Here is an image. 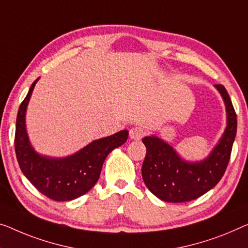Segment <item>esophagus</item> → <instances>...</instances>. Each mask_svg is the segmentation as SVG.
Segmentation results:
<instances>
[{"mask_svg": "<svg viewBox=\"0 0 248 248\" xmlns=\"http://www.w3.org/2000/svg\"><path fill=\"white\" fill-rule=\"evenodd\" d=\"M145 130L141 127H132L129 131V135H130V138L134 140H139L141 139L143 136H145Z\"/></svg>", "mask_w": 248, "mask_h": 248, "instance_id": "esophagus-1", "label": "esophagus"}]
</instances>
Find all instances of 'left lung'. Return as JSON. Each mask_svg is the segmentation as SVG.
Here are the masks:
<instances>
[{
    "mask_svg": "<svg viewBox=\"0 0 248 248\" xmlns=\"http://www.w3.org/2000/svg\"><path fill=\"white\" fill-rule=\"evenodd\" d=\"M224 99L227 125L223 136L206 159L184 160L173 148L156 136L142 139L147 148L141 172L151 193L164 202H184L201 197L218 184L230 161L237 130V117L226 89L215 84Z\"/></svg>",
    "mask_w": 248,
    "mask_h": 248,
    "instance_id": "8db88e82",
    "label": "left lung"
}]
</instances>
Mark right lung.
I'll return each mask as SVG.
<instances>
[{
  "label": "right lung",
  "mask_w": 248,
  "mask_h": 248,
  "mask_svg": "<svg viewBox=\"0 0 248 248\" xmlns=\"http://www.w3.org/2000/svg\"><path fill=\"white\" fill-rule=\"evenodd\" d=\"M36 79L18 108L16 127V154L22 172L33 186L50 199L68 202L84 195L94 186L103 162L114 148L127 141L128 130L94 140L65 158L41 156L30 143L25 128V112Z\"/></svg>",
  "instance_id": "obj_1"
}]
</instances>
